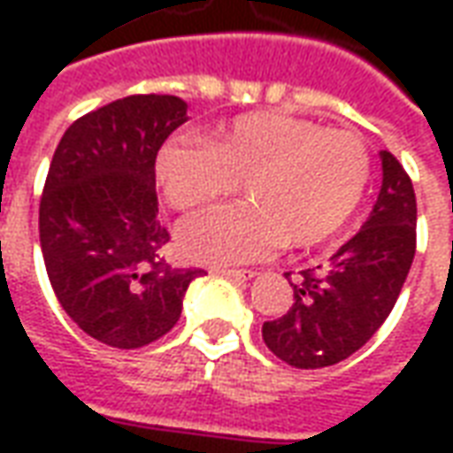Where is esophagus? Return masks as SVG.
<instances>
[{
	"mask_svg": "<svg viewBox=\"0 0 453 453\" xmlns=\"http://www.w3.org/2000/svg\"><path fill=\"white\" fill-rule=\"evenodd\" d=\"M213 274L227 276V279H235V281H250V279H255L257 272H250V269H213Z\"/></svg>",
	"mask_w": 453,
	"mask_h": 453,
	"instance_id": "1",
	"label": "esophagus"
}]
</instances>
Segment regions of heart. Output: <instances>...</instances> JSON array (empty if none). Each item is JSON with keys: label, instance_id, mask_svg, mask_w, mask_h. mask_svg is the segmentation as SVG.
Returning <instances> with one entry per match:
<instances>
[{"label": "heart", "instance_id": "obj_1", "mask_svg": "<svg viewBox=\"0 0 453 453\" xmlns=\"http://www.w3.org/2000/svg\"><path fill=\"white\" fill-rule=\"evenodd\" d=\"M369 172L359 135L284 113L240 116L211 142L172 138L157 155L159 187L179 211L233 194L237 181L250 198L181 226V252L203 265L257 262L284 242H320L351 216Z\"/></svg>", "mask_w": 453, "mask_h": 453}]
</instances>
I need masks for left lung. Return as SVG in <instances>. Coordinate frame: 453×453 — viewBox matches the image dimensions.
Listing matches in <instances>:
<instances>
[{
  "label": "left lung",
  "mask_w": 453,
  "mask_h": 453,
  "mask_svg": "<svg viewBox=\"0 0 453 453\" xmlns=\"http://www.w3.org/2000/svg\"><path fill=\"white\" fill-rule=\"evenodd\" d=\"M379 155L383 181L359 233L325 265L301 272L291 284V308L262 325L266 347L296 369L333 366L361 349L408 279L418 226L415 188L388 150Z\"/></svg>",
  "instance_id": "8db88e82"
}]
</instances>
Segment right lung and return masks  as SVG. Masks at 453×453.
Masks as SVG:
<instances>
[{
  "label": "right lung",
  "mask_w": 453,
  "mask_h": 453,
  "mask_svg": "<svg viewBox=\"0 0 453 453\" xmlns=\"http://www.w3.org/2000/svg\"><path fill=\"white\" fill-rule=\"evenodd\" d=\"M187 102L135 94L65 130L45 179L38 227L50 286L73 323L102 344L138 349L177 325L203 269H172L159 250L155 159Z\"/></svg>",
  "instance_id": "add662e5"
}]
</instances>
